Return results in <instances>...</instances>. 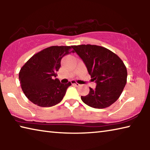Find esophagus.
<instances>
[{"mask_svg":"<svg viewBox=\"0 0 150 150\" xmlns=\"http://www.w3.org/2000/svg\"><path fill=\"white\" fill-rule=\"evenodd\" d=\"M71 83L73 85H75V86H77V87H79V86L80 85V84H79V83H76L75 81H71Z\"/></svg>","mask_w":150,"mask_h":150,"instance_id":"obj_1","label":"esophagus"}]
</instances>
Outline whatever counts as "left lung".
<instances>
[{
    "instance_id": "obj_1",
    "label": "left lung",
    "mask_w": 150,
    "mask_h": 150,
    "mask_svg": "<svg viewBox=\"0 0 150 150\" xmlns=\"http://www.w3.org/2000/svg\"><path fill=\"white\" fill-rule=\"evenodd\" d=\"M87 68L95 89L90 87L87 96H81L86 105L95 108H105L120 97L127 81V69L124 62L115 53L96 45H73Z\"/></svg>"
}]
</instances>
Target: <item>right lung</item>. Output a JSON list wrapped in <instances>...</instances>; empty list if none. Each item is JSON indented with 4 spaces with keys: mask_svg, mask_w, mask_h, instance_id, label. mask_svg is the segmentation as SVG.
Listing matches in <instances>:
<instances>
[{
    "mask_svg": "<svg viewBox=\"0 0 150 150\" xmlns=\"http://www.w3.org/2000/svg\"><path fill=\"white\" fill-rule=\"evenodd\" d=\"M71 46H51L34 54L22 66L19 81L26 97L35 105L50 107L59 103L71 82L61 83L57 71L62 57L71 52Z\"/></svg>",
    "mask_w": 150,
    "mask_h": 150,
    "instance_id": "add662e5",
    "label": "right lung"
}]
</instances>
